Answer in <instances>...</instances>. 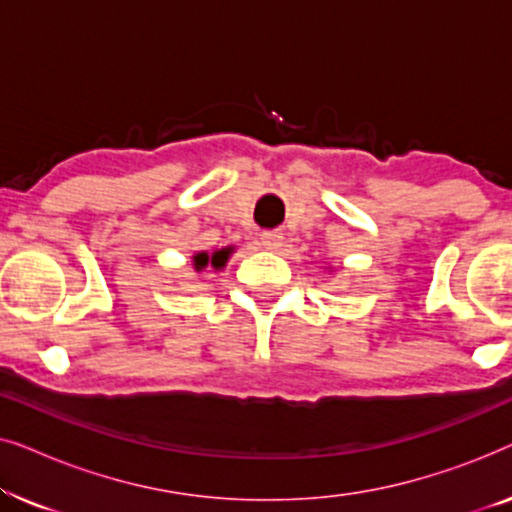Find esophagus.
<instances>
[{"label":"esophagus","mask_w":512,"mask_h":512,"mask_svg":"<svg viewBox=\"0 0 512 512\" xmlns=\"http://www.w3.org/2000/svg\"><path fill=\"white\" fill-rule=\"evenodd\" d=\"M261 244H263V249H268V251H279L284 244V237L275 233V230H268V233L261 235Z\"/></svg>","instance_id":"34e87169"}]
</instances>
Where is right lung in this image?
Listing matches in <instances>:
<instances>
[{"label":"right lung","mask_w":512,"mask_h":512,"mask_svg":"<svg viewBox=\"0 0 512 512\" xmlns=\"http://www.w3.org/2000/svg\"><path fill=\"white\" fill-rule=\"evenodd\" d=\"M230 254H233V247L216 249V251H212V254H209V251H195V254L191 256V263H193L195 272H202V270H207V268H212V270L219 272V270L226 268Z\"/></svg>","instance_id":"right-lung-1"}]
</instances>
